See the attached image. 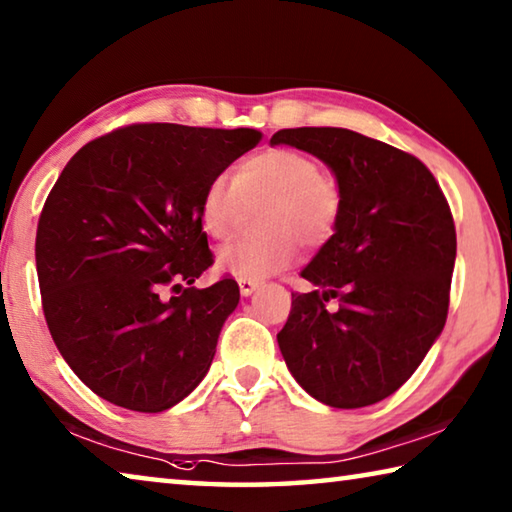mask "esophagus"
Wrapping results in <instances>:
<instances>
[{"mask_svg": "<svg viewBox=\"0 0 512 512\" xmlns=\"http://www.w3.org/2000/svg\"><path fill=\"white\" fill-rule=\"evenodd\" d=\"M257 287H259V282H250V280H239V291H241V296H244V298H248V296H253V293L257 291Z\"/></svg>", "mask_w": 512, "mask_h": 512, "instance_id": "esophagus-1", "label": "esophagus"}]
</instances>
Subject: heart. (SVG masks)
<instances>
[{
  "mask_svg": "<svg viewBox=\"0 0 512 512\" xmlns=\"http://www.w3.org/2000/svg\"><path fill=\"white\" fill-rule=\"evenodd\" d=\"M266 207L259 214L262 232L225 244L216 257L221 273L237 280L262 282L291 266L302 246L327 244L339 228L343 194L334 176L318 171L307 153L268 149L248 158L235 180L214 178L201 198V228L214 239L235 232L248 207Z\"/></svg>",
  "mask_w": 512,
  "mask_h": 512,
  "instance_id": "1",
  "label": "heart"
}]
</instances>
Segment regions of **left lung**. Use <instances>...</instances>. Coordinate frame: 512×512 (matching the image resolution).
Instances as JSON below:
<instances>
[{"instance_id": "left-lung-1", "label": "left lung", "mask_w": 512, "mask_h": 512, "mask_svg": "<svg viewBox=\"0 0 512 512\" xmlns=\"http://www.w3.org/2000/svg\"><path fill=\"white\" fill-rule=\"evenodd\" d=\"M287 144L327 164L343 194L339 228L300 275L277 345L293 379L334 409L393 395L443 332L456 230L431 171L348 128H284ZM329 297L340 309L327 312Z\"/></svg>"}]
</instances>
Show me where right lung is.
Instances as JSON below:
<instances>
[{"label":"right lung","instance_id":"add662e5","mask_svg":"<svg viewBox=\"0 0 512 512\" xmlns=\"http://www.w3.org/2000/svg\"><path fill=\"white\" fill-rule=\"evenodd\" d=\"M259 140L255 128L135 124L60 173L36 235L42 309L67 366L106 402L167 411L210 370L239 287H192L214 264L198 210Z\"/></svg>","mask_w":512,"mask_h":512}]
</instances>
